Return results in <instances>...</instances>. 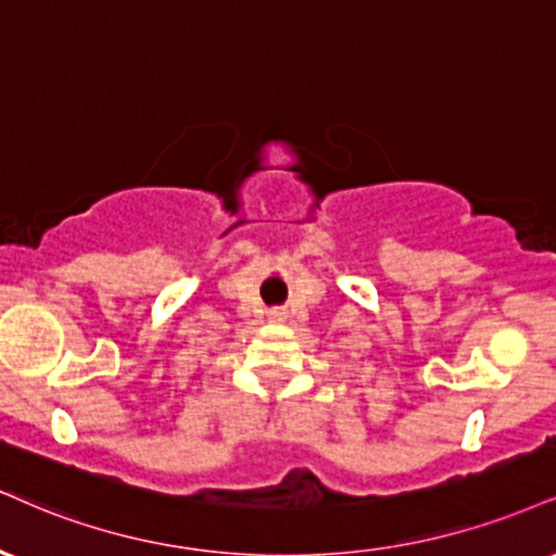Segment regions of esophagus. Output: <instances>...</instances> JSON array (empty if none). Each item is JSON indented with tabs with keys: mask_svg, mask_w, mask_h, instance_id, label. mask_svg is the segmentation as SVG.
Returning a JSON list of instances; mask_svg holds the SVG:
<instances>
[{
	"mask_svg": "<svg viewBox=\"0 0 556 556\" xmlns=\"http://www.w3.org/2000/svg\"><path fill=\"white\" fill-rule=\"evenodd\" d=\"M266 316H269V320H285V307H269Z\"/></svg>",
	"mask_w": 556,
	"mask_h": 556,
	"instance_id": "1",
	"label": "esophagus"
}]
</instances>
